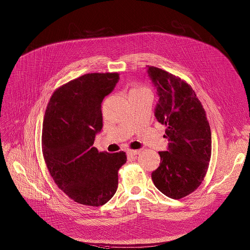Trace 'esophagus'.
I'll list each match as a JSON object with an SVG mask.
<instances>
[{
    "label": "esophagus",
    "mask_w": 250,
    "mask_h": 250,
    "mask_svg": "<svg viewBox=\"0 0 250 250\" xmlns=\"http://www.w3.org/2000/svg\"><path fill=\"white\" fill-rule=\"evenodd\" d=\"M141 152V150H127V154L130 155V156H133V155H136V154H139Z\"/></svg>",
    "instance_id": "1"
}]
</instances>
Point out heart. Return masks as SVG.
Listing matches in <instances>:
<instances>
[{
  "label": "heart",
  "mask_w": 250,
  "mask_h": 250,
  "mask_svg": "<svg viewBox=\"0 0 250 250\" xmlns=\"http://www.w3.org/2000/svg\"><path fill=\"white\" fill-rule=\"evenodd\" d=\"M137 94H150L149 90L143 86H134L133 88L130 89L128 93V97L132 95H137Z\"/></svg>",
  "instance_id": "b5f03b06"
}]
</instances>
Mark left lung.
I'll use <instances>...</instances> for the list:
<instances>
[{
	"instance_id": "1",
	"label": "left lung",
	"mask_w": 250,
	"mask_h": 250,
	"mask_svg": "<svg viewBox=\"0 0 250 250\" xmlns=\"http://www.w3.org/2000/svg\"><path fill=\"white\" fill-rule=\"evenodd\" d=\"M159 97L154 116L165 125L168 149L158 151L159 167L151 173L156 188L181 199L202 184L210 160L211 133L205 109L191 86L161 68L147 66Z\"/></svg>"
}]
</instances>
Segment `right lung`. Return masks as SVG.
<instances>
[{
	"label": "right lung",
	"instance_id": "1",
	"mask_svg": "<svg viewBox=\"0 0 250 250\" xmlns=\"http://www.w3.org/2000/svg\"><path fill=\"white\" fill-rule=\"evenodd\" d=\"M119 73H89L58 88L47 105L42 126V153L56 185L69 198L100 207L118 188L125 151L95 148L102 128L101 103L115 88Z\"/></svg>",
	"mask_w": 250,
	"mask_h": 250
}]
</instances>
